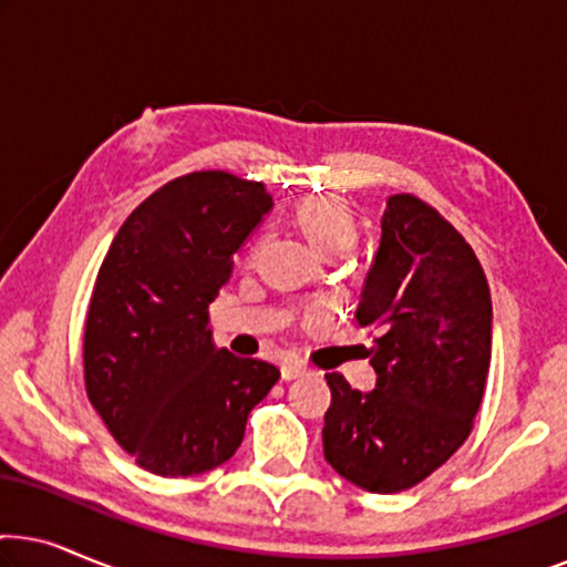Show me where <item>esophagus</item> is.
Returning <instances> with one entry per match:
<instances>
[{
	"mask_svg": "<svg viewBox=\"0 0 567 567\" xmlns=\"http://www.w3.org/2000/svg\"><path fill=\"white\" fill-rule=\"evenodd\" d=\"M307 374V367L301 361H284L281 363V377L284 379H299Z\"/></svg>",
	"mask_w": 567,
	"mask_h": 567,
	"instance_id": "obj_1",
	"label": "esophagus"
}]
</instances>
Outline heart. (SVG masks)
<instances>
[{
  "mask_svg": "<svg viewBox=\"0 0 567 567\" xmlns=\"http://www.w3.org/2000/svg\"><path fill=\"white\" fill-rule=\"evenodd\" d=\"M297 224L315 250L324 255L346 252L359 235L353 212L336 196H312L301 200Z\"/></svg>",
  "mask_w": 567,
  "mask_h": 567,
  "instance_id": "heart-1",
  "label": "heart"
}]
</instances>
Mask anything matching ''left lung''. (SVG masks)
Wrapping results in <instances>:
<instances>
[{"instance_id": "8db88e82", "label": "left lung", "mask_w": 567, "mask_h": 567, "mask_svg": "<svg viewBox=\"0 0 567 567\" xmlns=\"http://www.w3.org/2000/svg\"><path fill=\"white\" fill-rule=\"evenodd\" d=\"M377 328L371 392L324 374V460L369 493L408 491L470 436L493 346L483 266L464 237L421 198H386L382 239L355 309Z\"/></svg>"}]
</instances>
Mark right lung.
I'll return each instance as SVG.
<instances>
[{"label": "right lung", "mask_w": 567, "mask_h": 567, "mask_svg": "<svg viewBox=\"0 0 567 567\" xmlns=\"http://www.w3.org/2000/svg\"><path fill=\"white\" fill-rule=\"evenodd\" d=\"M270 208L266 185L221 169L175 177L138 204L97 270L84 386L138 467L190 477L237 452L281 371L216 348L208 305Z\"/></svg>", "instance_id": "obj_1"}]
</instances>
